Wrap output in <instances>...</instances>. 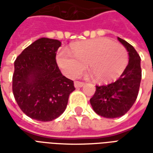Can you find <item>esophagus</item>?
<instances>
[{"instance_id":"1","label":"esophagus","mask_w":153,"mask_h":153,"mask_svg":"<svg viewBox=\"0 0 153 153\" xmlns=\"http://www.w3.org/2000/svg\"><path fill=\"white\" fill-rule=\"evenodd\" d=\"M83 85H84V83H83V82H79V81H75V82H74V87H75L76 88H82Z\"/></svg>"}]
</instances>
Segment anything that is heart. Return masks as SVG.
<instances>
[{
  "instance_id": "heart-1",
  "label": "heart",
  "mask_w": 153,
  "mask_h": 153,
  "mask_svg": "<svg viewBox=\"0 0 153 153\" xmlns=\"http://www.w3.org/2000/svg\"><path fill=\"white\" fill-rule=\"evenodd\" d=\"M56 62L62 72L70 78L79 76L85 69L98 82H109L118 78L128 64V52L117 42L107 38L83 41L71 45L69 51L60 50Z\"/></svg>"
}]
</instances>
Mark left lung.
Wrapping results in <instances>:
<instances>
[{"label":"left lung","mask_w":153,"mask_h":153,"mask_svg":"<svg viewBox=\"0 0 153 153\" xmlns=\"http://www.w3.org/2000/svg\"><path fill=\"white\" fill-rule=\"evenodd\" d=\"M128 52V64L115 82L96 86V92L90 99L93 111L106 118L124 115L137 99L142 78L140 56L134 47L118 38Z\"/></svg>","instance_id":"8db88e82"}]
</instances>
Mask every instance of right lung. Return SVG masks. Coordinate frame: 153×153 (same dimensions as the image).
<instances>
[{
    "label": "right lung",
    "mask_w": 153,
    "mask_h": 153,
    "mask_svg": "<svg viewBox=\"0 0 153 153\" xmlns=\"http://www.w3.org/2000/svg\"><path fill=\"white\" fill-rule=\"evenodd\" d=\"M59 40L42 38L26 47L15 61L12 90L16 102L28 117L53 120L66 108L74 82L60 72L56 56Z\"/></svg>",
    "instance_id": "add662e5"
}]
</instances>
